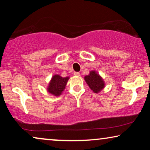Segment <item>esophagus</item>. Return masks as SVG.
Masks as SVG:
<instances>
[{"label":"esophagus","instance_id":"1","mask_svg":"<svg viewBox=\"0 0 150 150\" xmlns=\"http://www.w3.org/2000/svg\"><path fill=\"white\" fill-rule=\"evenodd\" d=\"M74 75L76 76H79L81 75V74H80L79 72H77V71H76V72L74 73Z\"/></svg>","mask_w":150,"mask_h":150}]
</instances>
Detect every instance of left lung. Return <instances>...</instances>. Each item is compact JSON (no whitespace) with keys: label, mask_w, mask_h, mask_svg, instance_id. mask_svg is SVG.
I'll return each instance as SVG.
<instances>
[{"label":"left lung","mask_w":150,"mask_h":150,"mask_svg":"<svg viewBox=\"0 0 150 150\" xmlns=\"http://www.w3.org/2000/svg\"><path fill=\"white\" fill-rule=\"evenodd\" d=\"M86 83L94 93H99L104 87V82L96 71H91L89 74L85 76Z\"/></svg>","instance_id":"1"}]
</instances>
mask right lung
I'll return each instance as SVG.
<instances>
[{"label": "right lung", "instance_id": "right-lung-1", "mask_svg": "<svg viewBox=\"0 0 150 150\" xmlns=\"http://www.w3.org/2000/svg\"><path fill=\"white\" fill-rule=\"evenodd\" d=\"M69 77L63 78L56 74L53 76L48 87V91L55 96H60L65 89Z\"/></svg>", "mask_w": 150, "mask_h": 150}]
</instances>
